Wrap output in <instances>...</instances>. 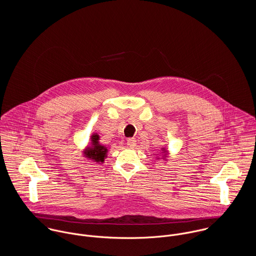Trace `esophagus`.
<instances>
[{
  "instance_id": "1",
  "label": "esophagus",
  "mask_w": 256,
  "mask_h": 256,
  "mask_svg": "<svg viewBox=\"0 0 256 256\" xmlns=\"http://www.w3.org/2000/svg\"><path fill=\"white\" fill-rule=\"evenodd\" d=\"M127 146H129V148H135V146H136V140H135L134 138H129V139L127 140Z\"/></svg>"
}]
</instances>
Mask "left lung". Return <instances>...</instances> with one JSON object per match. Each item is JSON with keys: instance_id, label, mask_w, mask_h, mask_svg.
Segmentation results:
<instances>
[{"instance_id": "left-lung-1", "label": "left lung", "mask_w": 256, "mask_h": 256, "mask_svg": "<svg viewBox=\"0 0 256 256\" xmlns=\"http://www.w3.org/2000/svg\"><path fill=\"white\" fill-rule=\"evenodd\" d=\"M164 154H166V152H164Z\"/></svg>"}]
</instances>
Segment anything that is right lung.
Returning a JSON list of instances; mask_svg holds the SVG:
<instances>
[{"instance_id":"add662e5","label":"right lung","mask_w":256,"mask_h":256,"mask_svg":"<svg viewBox=\"0 0 256 256\" xmlns=\"http://www.w3.org/2000/svg\"><path fill=\"white\" fill-rule=\"evenodd\" d=\"M92 145L88 152H86V156L98 162H104V158L108 152V148L106 146H102L98 143V135H92Z\"/></svg>"}]
</instances>
